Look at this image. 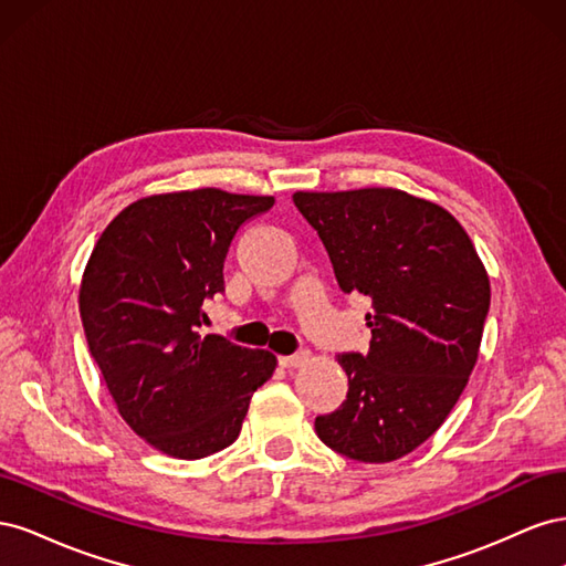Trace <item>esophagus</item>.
<instances>
[{
	"instance_id": "obj_1",
	"label": "esophagus",
	"mask_w": 566,
	"mask_h": 566,
	"mask_svg": "<svg viewBox=\"0 0 566 566\" xmlns=\"http://www.w3.org/2000/svg\"><path fill=\"white\" fill-rule=\"evenodd\" d=\"M310 361V352H297V354H290V356H281L279 364L283 368H300Z\"/></svg>"
}]
</instances>
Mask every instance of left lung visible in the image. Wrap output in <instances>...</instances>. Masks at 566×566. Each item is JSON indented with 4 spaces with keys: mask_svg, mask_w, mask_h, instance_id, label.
Segmentation results:
<instances>
[{
    "mask_svg": "<svg viewBox=\"0 0 566 566\" xmlns=\"http://www.w3.org/2000/svg\"><path fill=\"white\" fill-rule=\"evenodd\" d=\"M342 293L373 300L368 354H342L347 399L318 439L358 462H391L430 439L465 389L491 304L470 235L441 205L399 188L293 196Z\"/></svg>",
    "mask_w": 566,
    "mask_h": 566,
    "instance_id": "obj_1",
    "label": "left lung"
}]
</instances>
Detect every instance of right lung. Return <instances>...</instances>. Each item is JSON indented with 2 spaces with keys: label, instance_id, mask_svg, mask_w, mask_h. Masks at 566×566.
I'll return each instance as SVG.
<instances>
[{
  "label": "right lung",
  "instance_id": "add662e5",
  "mask_svg": "<svg viewBox=\"0 0 566 566\" xmlns=\"http://www.w3.org/2000/svg\"><path fill=\"white\" fill-rule=\"evenodd\" d=\"M271 196L221 188L160 193L119 212L96 241L80 283V316L117 413L153 449L198 460L241 434L266 349L200 335L202 302L224 290L235 231Z\"/></svg>",
  "mask_w": 566,
  "mask_h": 566
}]
</instances>
